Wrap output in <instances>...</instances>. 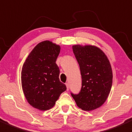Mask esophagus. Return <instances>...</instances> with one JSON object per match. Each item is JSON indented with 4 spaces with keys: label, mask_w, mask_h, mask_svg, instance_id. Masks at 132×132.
<instances>
[{
    "label": "esophagus",
    "mask_w": 132,
    "mask_h": 132,
    "mask_svg": "<svg viewBox=\"0 0 132 132\" xmlns=\"http://www.w3.org/2000/svg\"><path fill=\"white\" fill-rule=\"evenodd\" d=\"M66 89H67V91H68L69 88H70V86H69V84L68 83H66Z\"/></svg>",
    "instance_id": "esophagus-1"
}]
</instances>
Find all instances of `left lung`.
<instances>
[{
	"label": "left lung",
	"mask_w": 132,
	"mask_h": 132,
	"mask_svg": "<svg viewBox=\"0 0 132 132\" xmlns=\"http://www.w3.org/2000/svg\"><path fill=\"white\" fill-rule=\"evenodd\" d=\"M80 66L82 88L71 96L78 108L91 111L100 107L107 100L112 84V70L109 59L94 45H73Z\"/></svg>",
	"instance_id": "1"
}]
</instances>
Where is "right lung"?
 Listing matches in <instances>:
<instances>
[{
  "label": "right lung",
  "instance_id": "right-lung-1",
  "mask_svg": "<svg viewBox=\"0 0 132 132\" xmlns=\"http://www.w3.org/2000/svg\"><path fill=\"white\" fill-rule=\"evenodd\" d=\"M61 46L48 40L41 41L29 54L22 66L21 81L28 103L40 110L55 104L66 90L59 80V68L55 63Z\"/></svg>",
  "mask_w": 132,
  "mask_h": 132
}]
</instances>
